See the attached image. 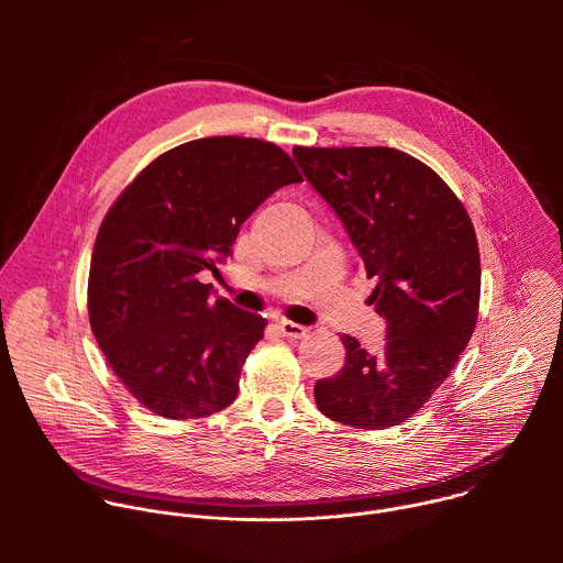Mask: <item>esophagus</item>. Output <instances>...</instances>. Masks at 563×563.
Wrapping results in <instances>:
<instances>
[{"label":"esophagus","mask_w":563,"mask_h":563,"mask_svg":"<svg viewBox=\"0 0 563 563\" xmlns=\"http://www.w3.org/2000/svg\"><path fill=\"white\" fill-rule=\"evenodd\" d=\"M276 330L280 336H287V339H305V334H307V328L289 323V320H278Z\"/></svg>","instance_id":"obj_1"}]
</instances>
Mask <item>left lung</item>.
I'll return each instance as SVG.
<instances>
[{
	"instance_id": "obj_1",
	"label": "left lung",
	"mask_w": 563,
	"mask_h": 563,
	"mask_svg": "<svg viewBox=\"0 0 563 563\" xmlns=\"http://www.w3.org/2000/svg\"><path fill=\"white\" fill-rule=\"evenodd\" d=\"M309 185L345 224L387 323L378 354L343 334L345 365L313 385L328 419L385 430L408 421L450 376L478 316L472 220L421 159L389 146H296Z\"/></svg>"
}]
</instances>
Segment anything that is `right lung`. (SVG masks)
I'll use <instances>...</instances> for the list:
<instances>
[{"label": "right lung", "mask_w": 563, "mask_h": 563, "mask_svg": "<svg viewBox=\"0 0 563 563\" xmlns=\"http://www.w3.org/2000/svg\"><path fill=\"white\" fill-rule=\"evenodd\" d=\"M294 183V159L272 142L200 137L157 155L104 216L89 272L91 330L153 415L200 419L235 400L267 320L213 300L200 274H218L240 224Z\"/></svg>", "instance_id": "add662e5"}]
</instances>
